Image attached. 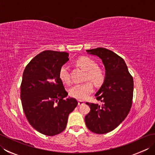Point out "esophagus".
Returning <instances> with one entry per match:
<instances>
[{
    "instance_id": "obj_1",
    "label": "esophagus",
    "mask_w": 155,
    "mask_h": 155,
    "mask_svg": "<svg viewBox=\"0 0 155 155\" xmlns=\"http://www.w3.org/2000/svg\"><path fill=\"white\" fill-rule=\"evenodd\" d=\"M84 101H78V104L79 105V106H81V105H83L84 104Z\"/></svg>"
}]
</instances>
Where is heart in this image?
Wrapping results in <instances>:
<instances>
[{
    "label": "heart",
    "instance_id": "heart-1",
    "mask_svg": "<svg viewBox=\"0 0 155 155\" xmlns=\"http://www.w3.org/2000/svg\"><path fill=\"white\" fill-rule=\"evenodd\" d=\"M76 63L86 71L84 80H91L96 85H101L105 80V73L103 69L97 67V62L88 57H81L77 59ZM58 76L62 83L68 84L71 81V76L68 67L62 65L60 68ZM94 91L93 85L91 82L87 81L83 83L75 84L69 88L70 96L79 100H84Z\"/></svg>",
    "mask_w": 155,
    "mask_h": 155
}]
</instances>
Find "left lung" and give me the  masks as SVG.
I'll return each instance as SVG.
<instances>
[{"instance_id": "1", "label": "left lung", "mask_w": 155, "mask_h": 155, "mask_svg": "<svg viewBox=\"0 0 155 155\" xmlns=\"http://www.w3.org/2000/svg\"><path fill=\"white\" fill-rule=\"evenodd\" d=\"M99 57L105 68V80L95 94L103 104L86 103L91 108L85 123L93 133L105 134L116 128L127 117L132 106L133 78L123 58L105 48L86 51Z\"/></svg>"}]
</instances>
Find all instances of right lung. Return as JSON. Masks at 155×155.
Masks as SVG:
<instances>
[{
	"label": "right lung",
	"mask_w": 155,
	"mask_h": 155,
	"mask_svg": "<svg viewBox=\"0 0 155 155\" xmlns=\"http://www.w3.org/2000/svg\"><path fill=\"white\" fill-rule=\"evenodd\" d=\"M69 60L65 52L45 51L34 57L22 74L21 99L31 126L39 133L54 136L67 127L68 117L77 106L74 98H65L58 72Z\"/></svg>",
	"instance_id": "obj_1"
}]
</instances>
